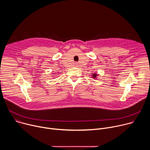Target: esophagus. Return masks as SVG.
<instances>
[{
	"mask_svg": "<svg viewBox=\"0 0 150 150\" xmlns=\"http://www.w3.org/2000/svg\"><path fill=\"white\" fill-rule=\"evenodd\" d=\"M75 65H76V67H78V64H77V63H75Z\"/></svg>",
	"mask_w": 150,
	"mask_h": 150,
	"instance_id": "1",
	"label": "esophagus"
}]
</instances>
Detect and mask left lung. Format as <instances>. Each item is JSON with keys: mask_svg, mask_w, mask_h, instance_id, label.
<instances>
[{"mask_svg": "<svg viewBox=\"0 0 150 150\" xmlns=\"http://www.w3.org/2000/svg\"><path fill=\"white\" fill-rule=\"evenodd\" d=\"M97 75H97V74H93V76H92V77H93V78H96Z\"/></svg>", "mask_w": 150, "mask_h": 150, "instance_id": "left-lung-1", "label": "left lung"}]
</instances>
